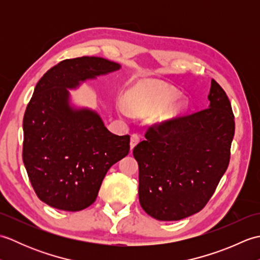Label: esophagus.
Masks as SVG:
<instances>
[{"label":"esophagus","mask_w":260,"mask_h":260,"mask_svg":"<svg viewBox=\"0 0 260 260\" xmlns=\"http://www.w3.org/2000/svg\"><path fill=\"white\" fill-rule=\"evenodd\" d=\"M140 140H141L140 135L136 134V133L131 136V150H133V148L135 147V145L137 144V143L140 142Z\"/></svg>","instance_id":"obj_1"}]
</instances>
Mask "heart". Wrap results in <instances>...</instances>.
I'll return each instance as SVG.
<instances>
[{"label":"heart","instance_id":"obj_1","mask_svg":"<svg viewBox=\"0 0 260 260\" xmlns=\"http://www.w3.org/2000/svg\"><path fill=\"white\" fill-rule=\"evenodd\" d=\"M176 92L172 88L156 82L136 85L126 92L125 101L131 113L148 115L155 113L157 120H169L175 117L184 107V102L174 99ZM120 110L125 113V107Z\"/></svg>","mask_w":260,"mask_h":260}]
</instances>
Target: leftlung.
Returning a JSON list of instances; mask_svg holds the SVG:
<instances>
[{
	"mask_svg": "<svg viewBox=\"0 0 260 260\" xmlns=\"http://www.w3.org/2000/svg\"><path fill=\"white\" fill-rule=\"evenodd\" d=\"M208 108L148 127L133 150L143 210L176 221L206 207L228 169L235 116L227 93L211 80Z\"/></svg>",
	"mask_w": 260,
	"mask_h": 260,
	"instance_id": "obj_1",
	"label": "left lung"
}]
</instances>
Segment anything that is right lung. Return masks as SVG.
<instances>
[{
    "mask_svg": "<svg viewBox=\"0 0 260 260\" xmlns=\"http://www.w3.org/2000/svg\"><path fill=\"white\" fill-rule=\"evenodd\" d=\"M99 57L66 59L38 81L23 117V163L36 194L48 206L80 211L95 202L112 165L129 152L98 114L69 106L67 88L118 70Z\"/></svg>",
    "mask_w": 260,
    "mask_h": 260,
    "instance_id": "add662e5",
    "label": "right lung"
}]
</instances>
